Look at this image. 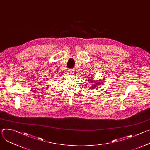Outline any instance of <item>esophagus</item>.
Here are the masks:
<instances>
[{"instance_id":"34e87169","label":"esophagus","mask_w":150,"mask_h":150,"mask_svg":"<svg viewBox=\"0 0 150 150\" xmlns=\"http://www.w3.org/2000/svg\"><path fill=\"white\" fill-rule=\"evenodd\" d=\"M69 73H70V74H73V73H74V70H72V69H70V70H69Z\"/></svg>"}]
</instances>
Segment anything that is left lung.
Listing matches in <instances>:
<instances>
[{
	"label": "left lung",
	"mask_w": 150,
	"mask_h": 150,
	"mask_svg": "<svg viewBox=\"0 0 150 150\" xmlns=\"http://www.w3.org/2000/svg\"><path fill=\"white\" fill-rule=\"evenodd\" d=\"M88 81H90V83H91V84H92V85H93V87H92V88H96V87H98L99 86L98 85H100L101 84H100V83H98V82H96V83H92V82H93V80H88Z\"/></svg>",
	"instance_id": "obj_1"
}]
</instances>
